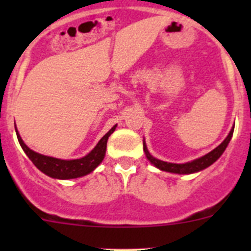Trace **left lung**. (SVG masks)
Returning a JSON list of instances; mask_svg holds the SVG:
<instances>
[{
  "mask_svg": "<svg viewBox=\"0 0 251 251\" xmlns=\"http://www.w3.org/2000/svg\"><path fill=\"white\" fill-rule=\"evenodd\" d=\"M233 131H234V127H232L231 132L228 133L226 140L222 142L219 147H216L214 151H211L210 153H207L206 155L201 156V158L191 161V163L173 164V163H166V161H161L159 160V159H155L154 156H151V154H149L144 142H143V149L144 151H146V155L147 158H148V160L151 161L153 165H155L156 168L160 169V170L168 171V173H173V174H193V173H197V171L203 170V169L207 168V166H210L212 163H215V161L221 156V154L224 153L226 147L228 146L229 141H231L232 135H233Z\"/></svg>",
  "mask_w": 251,
  "mask_h": 251,
  "instance_id": "left-lung-1",
  "label": "left lung"
}]
</instances>
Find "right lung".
<instances>
[{"mask_svg": "<svg viewBox=\"0 0 251 251\" xmlns=\"http://www.w3.org/2000/svg\"><path fill=\"white\" fill-rule=\"evenodd\" d=\"M116 126L111 127L109 132L105 133L102 137V140L98 142L97 146L92 149L91 153L83 156L81 159H75V160H62V159L50 158V156L42 155V154L36 153V151H31L26 144L22 140L17 131V137L19 141L20 146H22L23 151L26 153L30 160L34 163L39 170L46 174L47 176L53 177V178L59 179H69V178H76V177L85 176V175L92 173L100 163H102L103 158L105 155V149H107V141L109 138L111 133L115 131Z\"/></svg>", "mask_w": 251, "mask_h": 251, "instance_id": "obj_1", "label": "right lung"}]
</instances>
